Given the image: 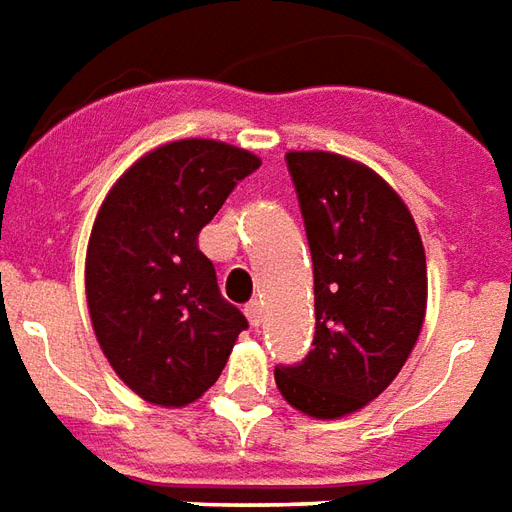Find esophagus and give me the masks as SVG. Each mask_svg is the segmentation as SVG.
<instances>
[{
	"mask_svg": "<svg viewBox=\"0 0 512 512\" xmlns=\"http://www.w3.org/2000/svg\"><path fill=\"white\" fill-rule=\"evenodd\" d=\"M245 317H248L253 328H259L262 325V303L259 300H250L248 306H245Z\"/></svg>",
	"mask_w": 512,
	"mask_h": 512,
	"instance_id": "34e87169",
	"label": "esophagus"
}]
</instances>
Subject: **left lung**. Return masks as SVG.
<instances>
[{
  "instance_id": "left-lung-1",
  "label": "left lung",
  "mask_w": 512,
  "mask_h": 512,
  "mask_svg": "<svg viewBox=\"0 0 512 512\" xmlns=\"http://www.w3.org/2000/svg\"><path fill=\"white\" fill-rule=\"evenodd\" d=\"M314 262V347L275 366L284 400L314 419L364 408L400 375L427 306L422 237L408 206L361 162L289 151Z\"/></svg>"
}]
</instances>
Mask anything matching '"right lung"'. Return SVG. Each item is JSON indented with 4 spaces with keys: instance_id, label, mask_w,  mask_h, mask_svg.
<instances>
[{
    "instance_id": "obj_1",
    "label": "right lung",
    "mask_w": 512,
    "mask_h": 512,
    "mask_svg": "<svg viewBox=\"0 0 512 512\" xmlns=\"http://www.w3.org/2000/svg\"><path fill=\"white\" fill-rule=\"evenodd\" d=\"M259 165L245 148L176 140L137 159L101 204L85 264L90 320L118 378L146 402L198 400L248 328L198 234Z\"/></svg>"
}]
</instances>
